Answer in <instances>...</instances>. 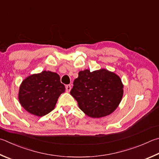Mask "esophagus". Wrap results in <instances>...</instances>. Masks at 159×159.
<instances>
[{
  "instance_id": "34e87169",
  "label": "esophagus",
  "mask_w": 159,
  "mask_h": 159,
  "mask_svg": "<svg viewBox=\"0 0 159 159\" xmlns=\"http://www.w3.org/2000/svg\"><path fill=\"white\" fill-rule=\"evenodd\" d=\"M71 90V85H66V91L69 92Z\"/></svg>"
}]
</instances>
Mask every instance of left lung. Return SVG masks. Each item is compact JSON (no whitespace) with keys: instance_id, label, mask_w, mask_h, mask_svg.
<instances>
[{"instance_id":"left-lung-1","label":"left lung","mask_w":159,"mask_h":159,"mask_svg":"<svg viewBox=\"0 0 159 159\" xmlns=\"http://www.w3.org/2000/svg\"><path fill=\"white\" fill-rule=\"evenodd\" d=\"M70 94L80 109L89 117L99 118L111 114L123 96L120 78L104 69L80 71L74 80Z\"/></svg>"}]
</instances>
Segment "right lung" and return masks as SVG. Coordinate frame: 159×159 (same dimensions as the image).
<instances>
[{
  "mask_svg": "<svg viewBox=\"0 0 159 159\" xmlns=\"http://www.w3.org/2000/svg\"><path fill=\"white\" fill-rule=\"evenodd\" d=\"M65 90V87L60 82L58 74L43 71L23 80L19 100L25 111L41 117L53 111L60 95Z\"/></svg>",
  "mask_w": 159,
  "mask_h": 159,
  "instance_id": "add662e5",
  "label": "right lung"
}]
</instances>
